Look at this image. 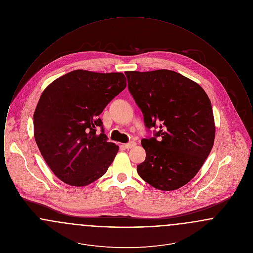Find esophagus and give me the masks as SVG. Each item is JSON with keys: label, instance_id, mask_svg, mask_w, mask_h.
I'll return each instance as SVG.
<instances>
[{"label": "esophagus", "instance_id": "1", "mask_svg": "<svg viewBox=\"0 0 253 253\" xmlns=\"http://www.w3.org/2000/svg\"><path fill=\"white\" fill-rule=\"evenodd\" d=\"M122 146H123L125 149H131V148L135 146V142H134V141H131V142L126 143V144H123Z\"/></svg>", "mask_w": 253, "mask_h": 253}]
</instances>
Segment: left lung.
Listing matches in <instances>:
<instances>
[{"label":"left lung","mask_w":253,"mask_h":253,"mask_svg":"<svg viewBox=\"0 0 253 253\" xmlns=\"http://www.w3.org/2000/svg\"><path fill=\"white\" fill-rule=\"evenodd\" d=\"M125 75L146 128L159 130L141 140L146 158L137 173L158 190L179 189L195 176L213 146L211 100L200 85L179 73L161 69Z\"/></svg>","instance_id":"8db88e82"}]
</instances>
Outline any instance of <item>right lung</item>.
<instances>
[{
	"mask_svg": "<svg viewBox=\"0 0 253 253\" xmlns=\"http://www.w3.org/2000/svg\"><path fill=\"white\" fill-rule=\"evenodd\" d=\"M125 87L122 73L75 70L42 92L34 113L35 140L62 182L84 187L107 171L119 146L109 142L98 116Z\"/></svg>",
	"mask_w": 253,
	"mask_h": 253,
	"instance_id": "right-lung-1",
	"label": "right lung"
}]
</instances>
